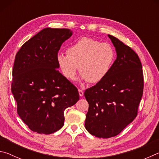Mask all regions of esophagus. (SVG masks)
I'll list each match as a JSON object with an SVG mask.
<instances>
[{
	"mask_svg": "<svg viewBox=\"0 0 159 159\" xmlns=\"http://www.w3.org/2000/svg\"><path fill=\"white\" fill-rule=\"evenodd\" d=\"M79 93L80 97H83V94H84L81 90H79Z\"/></svg>",
	"mask_w": 159,
	"mask_h": 159,
	"instance_id": "esophagus-1",
	"label": "esophagus"
}]
</instances>
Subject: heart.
<instances>
[{
	"mask_svg": "<svg viewBox=\"0 0 159 159\" xmlns=\"http://www.w3.org/2000/svg\"><path fill=\"white\" fill-rule=\"evenodd\" d=\"M66 55L58 54L56 61L63 76L74 80L79 66L80 79L95 84L105 79L116 58L114 48L88 37H83L66 49Z\"/></svg>",
	"mask_w": 159,
	"mask_h": 159,
	"instance_id": "b5f03b06",
	"label": "heart"
}]
</instances>
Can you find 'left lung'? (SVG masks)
<instances>
[{"label":"left lung","instance_id":"left-lung-1","mask_svg":"<svg viewBox=\"0 0 159 159\" xmlns=\"http://www.w3.org/2000/svg\"><path fill=\"white\" fill-rule=\"evenodd\" d=\"M108 36L115 47L116 59L105 79L84 93L89 104L85 127L99 138L117 135L133 121L144 88L138 55L116 37Z\"/></svg>","mask_w":159,"mask_h":159}]
</instances>
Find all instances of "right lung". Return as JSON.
<instances>
[{
	"label": "right lung",
	"mask_w": 159,
	"mask_h": 159,
	"mask_svg": "<svg viewBox=\"0 0 159 159\" xmlns=\"http://www.w3.org/2000/svg\"><path fill=\"white\" fill-rule=\"evenodd\" d=\"M67 29L45 28L26 41L15 56L12 93L17 114L30 130L49 134L62 127L64 110L79 99L77 88L58 71L56 61Z\"/></svg>",
	"instance_id": "obj_1"
}]
</instances>
